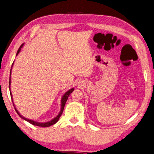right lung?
I'll return each instance as SVG.
<instances>
[{
    "mask_svg": "<svg viewBox=\"0 0 154 154\" xmlns=\"http://www.w3.org/2000/svg\"><path fill=\"white\" fill-rule=\"evenodd\" d=\"M22 46H23V45H21L20 46V47L19 48V49H18L17 52V54L19 53V52H20V51L21 48V47H22ZM10 84H11V74H10V78H9V85H10ZM9 89H10V87H9ZM73 91H74V88H72V89L69 90L68 91H67V92H66V93L64 94V95L63 96V97H62V99H61V111H60V112H59V114L57 115V116L54 118L53 120H51V121H49V122H46V123H38V122H34V121H33V120L27 119V118L23 117L22 116H21V115L20 114V113H19V112H17V110L15 109H15L16 112L17 113L18 115L20 116L21 118H23V119H24L25 120L28 121V122L32 124V125H35V126H41V127H48V126H51V125H53L54 124H55V123L59 120V118H60V116H61V114H62V113H63V109H64V106H65V105H66V101H67V99H68V97L69 96L70 94H71V93L73 92ZM10 94H11V99L13 100L12 95H11V93H10ZM13 106H14V104H13Z\"/></svg>",
    "mask_w": 154,
    "mask_h": 154,
    "instance_id": "right-lung-1",
    "label": "right lung"
}]
</instances>
